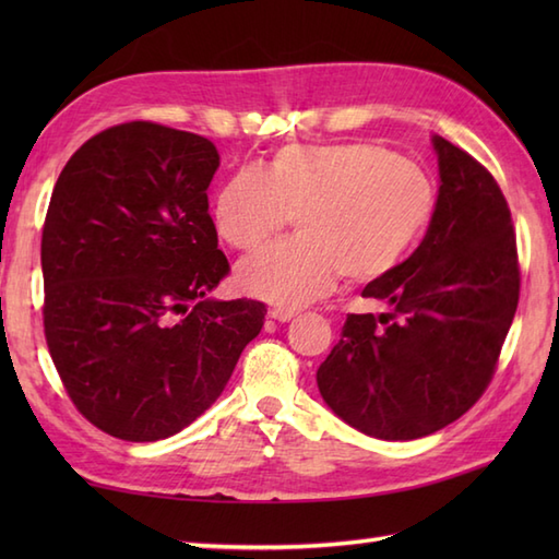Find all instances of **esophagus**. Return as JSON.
I'll list each match as a JSON object with an SVG mask.
<instances>
[{"mask_svg":"<svg viewBox=\"0 0 559 559\" xmlns=\"http://www.w3.org/2000/svg\"><path fill=\"white\" fill-rule=\"evenodd\" d=\"M269 317L276 319V322H281V324H286L293 317H298V312L286 310V307H273V310H269Z\"/></svg>","mask_w":559,"mask_h":559,"instance_id":"34e87169","label":"esophagus"}]
</instances>
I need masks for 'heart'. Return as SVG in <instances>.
Listing matches in <instances>:
<instances>
[{"instance_id":"obj_1","label":"heart","mask_w":559,"mask_h":559,"mask_svg":"<svg viewBox=\"0 0 559 559\" xmlns=\"http://www.w3.org/2000/svg\"><path fill=\"white\" fill-rule=\"evenodd\" d=\"M437 192L418 163L372 141L293 144L264 170H240L213 201V223L235 249H254L295 213L298 237L269 245L237 266L247 295L300 307L324 295L338 271L372 281L423 240Z\"/></svg>"}]
</instances>
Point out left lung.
Wrapping results in <instances>:
<instances>
[{
  "label": "left lung",
  "mask_w": 559,
  "mask_h": 559,
  "mask_svg": "<svg viewBox=\"0 0 559 559\" xmlns=\"http://www.w3.org/2000/svg\"><path fill=\"white\" fill-rule=\"evenodd\" d=\"M435 216L420 247L362 298L379 314H348L317 370L326 406L377 439L406 442L461 418L490 384L519 302L516 235L495 177L432 136Z\"/></svg>",
  "instance_id": "1"
}]
</instances>
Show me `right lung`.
Returning <instances> with one entry per match:
<instances>
[{"mask_svg": "<svg viewBox=\"0 0 559 559\" xmlns=\"http://www.w3.org/2000/svg\"><path fill=\"white\" fill-rule=\"evenodd\" d=\"M209 139L110 127L64 165L43 228L45 338L67 394L103 432L156 442L211 408L266 305L216 300L228 273L206 189Z\"/></svg>", "mask_w": 559, "mask_h": 559, "instance_id": "right-lung-1", "label": "right lung"}]
</instances>
